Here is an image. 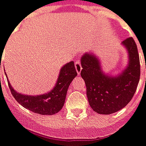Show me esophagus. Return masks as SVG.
Segmentation results:
<instances>
[{
  "instance_id": "obj_1",
  "label": "esophagus",
  "mask_w": 146,
  "mask_h": 146,
  "mask_svg": "<svg viewBox=\"0 0 146 146\" xmlns=\"http://www.w3.org/2000/svg\"><path fill=\"white\" fill-rule=\"evenodd\" d=\"M75 68H76V70H77V73L78 74H80L81 69H82V67H81V61H80L79 59H77L76 61H75Z\"/></svg>"
}]
</instances>
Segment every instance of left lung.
Here are the masks:
<instances>
[{"mask_svg":"<svg viewBox=\"0 0 146 146\" xmlns=\"http://www.w3.org/2000/svg\"><path fill=\"white\" fill-rule=\"evenodd\" d=\"M129 52V64L117 77L102 73L100 62L92 53L81 57V75L86 82L88 101L93 110L111 114L125 106L135 94L141 75L139 54L133 37L123 40Z\"/></svg>","mask_w":146,"mask_h":146,"instance_id":"1","label":"left lung"}]
</instances>
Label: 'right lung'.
Wrapping results in <instances>:
<instances>
[{
	"label": "right lung",
	"instance_id": "right-lung-1",
	"mask_svg": "<svg viewBox=\"0 0 146 146\" xmlns=\"http://www.w3.org/2000/svg\"><path fill=\"white\" fill-rule=\"evenodd\" d=\"M77 75L73 61H70L60 69L58 81L54 89L48 94L40 96H26L13 90L9 82V87L16 101L29 110L41 115H52L62 109L66 93L73 79Z\"/></svg>",
	"mask_w": 146,
	"mask_h": 146
}]
</instances>
